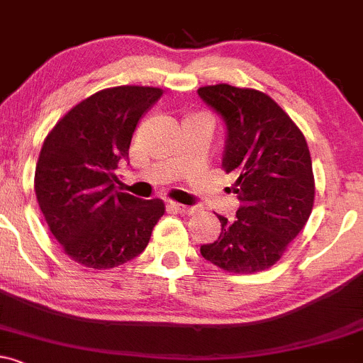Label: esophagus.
I'll use <instances>...</instances> for the list:
<instances>
[{
	"instance_id": "obj_1",
	"label": "esophagus",
	"mask_w": 363,
	"mask_h": 363,
	"mask_svg": "<svg viewBox=\"0 0 363 363\" xmlns=\"http://www.w3.org/2000/svg\"><path fill=\"white\" fill-rule=\"evenodd\" d=\"M171 208L174 209V211L182 213V214H192L196 211V208H192V206H185V204H178V202H171Z\"/></svg>"
}]
</instances>
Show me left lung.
<instances>
[{
    "mask_svg": "<svg viewBox=\"0 0 363 363\" xmlns=\"http://www.w3.org/2000/svg\"><path fill=\"white\" fill-rule=\"evenodd\" d=\"M227 124L221 167L240 201L235 220L218 216V240L201 255L221 270L255 274L282 258L310 218L315 178L305 135L259 89L220 83L197 89Z\"/></svg>",
    "mask_w": 363,
    "mask_h": 363,
    "instance_id": "8db88e82",
    "label": "left lung"
}]
</instances>
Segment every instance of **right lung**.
<instances>
[{
    "mask_svg": "<svg viewBox=\"0 0 363 363\" xmlns=\"http://www.w3.org/2000/svg\"><path fill=\"white\" fill-rule=\"evenodd\" d=\"M154 86H114L74 105L43 142L38 204L65 255L95 270L119 267L149 244L166 208L118 189L140 118L161 99Z\"/></svg>",
    "mask_w": 363,
    "mask_h": 363,
    "instance_id": "obj_1",
    "label": "right lung"
}]
</instances>
